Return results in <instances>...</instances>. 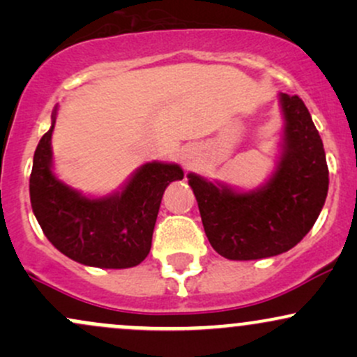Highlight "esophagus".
Listing matches in <instances>:
<instances>
[{
    "instance_id": "34e87169",
    "label": "esophagus",
    "mask_w": 357,
    "mask_h": 357,
    "mask_svg": "<svg viewBox=\"0 0 357 357\" xmlns=\"http://www.w3.org/2000/svg\"><path fill=\"white\" fill-rule=\"evenodd\" d=\"M192 154L191 153H186V154H183V165H184V167H191L192 166Z\"/></svg>"
}]
</instances>
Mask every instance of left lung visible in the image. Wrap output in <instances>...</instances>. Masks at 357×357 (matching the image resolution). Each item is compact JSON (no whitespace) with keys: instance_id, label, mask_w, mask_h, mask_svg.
<instances>
[{"instance_id":"obj_1","label":"left lung","mask_w":357,"mask_h":357,"mask_svg":"<svg viewBox=\"0 0 357 357\" xmlns=\"http://www.w3.org/2000/svg\"><path fill=\"white\" fill-rule=\"evenodd\" d=\"M284 153L264 188L236 192L188 174L211 247L230 260L280 255L314 227L329 188L322 139L298 96L280 93Z\"/></svg>"}]
</instances>
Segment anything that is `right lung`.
I'll return each mask as SVG.
<instances>
[{
	"label": "right lung",
	"instance_id": "1",
	"mask_svg": "<svg viewBox=\"0 0 357 357\" xmlns=\"http://www.w3.org/2000/svg\"><path fill=\"white\" fill-rule=\"evenodd\" d=\"M55 116L36 146L30 176L31 208L45 236L63 255L89 267H136L151 250L165 190L171 181L183 179V169L147 162L117 195L85 198L52 173Z\"/></svg>",
	"mask_w": 357,
	"mask_h": 357
}]
</instances>
